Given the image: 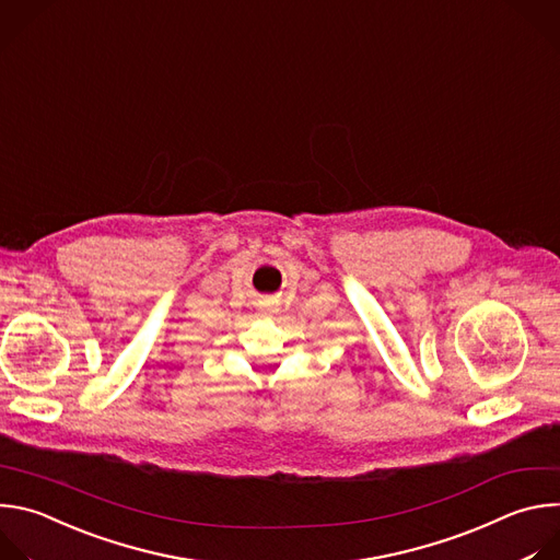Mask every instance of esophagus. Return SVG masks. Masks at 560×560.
Wrapping results in <instances>:
<instances>
[{
  "instance_id": "1",
  "label": "esophagus",
  "mask_w": 560,
  "mask_h": 560,
  "mask_svg": "<svg viewBox=\"0 0 560 560\" xmlns=\"http://www.w3.org/2000/svg\"><path fill=\"white\" fill-rule=\"evenodd\" d=\"M260 313H262V315H269V313H271V306H269V304H262Z\"/></svg>"
}]
</instances>
